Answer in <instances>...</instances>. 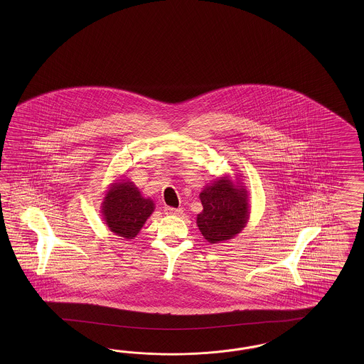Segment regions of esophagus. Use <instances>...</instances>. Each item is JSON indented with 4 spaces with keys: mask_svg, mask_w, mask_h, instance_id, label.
Here are the masks:
<instances>
[{
    "mask_svg": "<svg viewBox=\"0 0 364 364\" xmlns=\"http://www.w3.org/2000/svg\"><path fill=\"white\" fill-rule=\"evenodd\" d=\"M164 212H166V215H180V213H181V210H180V208L166 207V208H164Z\"/></svg>",
    "mask_w": 364,
    "mask_h": 364,
    "instance_id": "1",
    "label": "esophagus"
}]
</instances>
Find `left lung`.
<instances>
[{"instance_id":"left-lung-1","label":"left lung","mask_w":364,"mask_h":364,"mask_svg":"<svg viewBox=\"0 0 364 364\" xmlns=\"http://www.w3.org/2000/svg\"><path fill=\"white\" fill-rule=\"evenodd\" d=\"M198 198L203 210L196 224L207 242L218 244L231 240L245 228L250 219L248 191L239 177L236 181L230 176L216 178L203 188Z\"/></svg>"}]
</instances>
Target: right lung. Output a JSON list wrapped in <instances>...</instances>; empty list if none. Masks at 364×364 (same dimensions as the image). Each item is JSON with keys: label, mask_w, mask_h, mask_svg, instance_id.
Here are the masks:
<instances>
[{"label": "right lung", "mask_w": 364, "mask_h": 364, "mask_svg": "<svg viewBox=\"0 0 364 364\" xmlns=\"http://www.w3.org/2000/svg\"><path fill=\"white\" fill-rule=\"evenodd\" d=\"M154 210V200L144 198L128 178L112 183L101 203L107 227L124 239H134Z\"/></svg>", "instance_id": "add662e5"}]
</instances>
